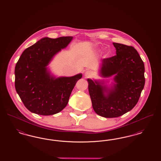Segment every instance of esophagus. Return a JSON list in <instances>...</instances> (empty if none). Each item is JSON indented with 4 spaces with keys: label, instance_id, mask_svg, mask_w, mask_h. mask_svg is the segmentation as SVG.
Returning <instances> with one entry per match:
<instances>
[{
    "label": "esophagus",
    "instance_id": "obj_1",
    "mask_svg": "<svg viewBox=\"0 0 161 161\" xmlns=\"http://www.w3.org/2000/svg\"><path fill=\"white\" fill-rule=\"evenodd\" d=\"M84 75H85V77H87V78H90V77H92L93 76V73L90 70H87L85 72Z\"/></svg>",
    "mask_w": 161,
    "mask_h": 161
}]
</instances>
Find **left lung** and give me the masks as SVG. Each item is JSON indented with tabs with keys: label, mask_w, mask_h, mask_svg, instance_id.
Returning <instances> with one entry per match:
<instances>
[{
	"label": "left lung",
	"mask_w": 161,
	"mask_h": 161,
	"mask_svg": "<svg viewBox=\"0 0 161 161\" xmlns=\"http://www.w3.org/2000/svg\"><path fill=\"white\" fill-rule=\"evenodd\" d=\"M115 56L102 60L101 74L116 75L114 88L107 91L99 83L88 79L89 92L94 111L105 118H116L136 106L145 84L144 64L133 46L113 43ZM108 95H104V92Z\"/></svg>",
	"instance_id": "8db88e82"
}]
</instances>
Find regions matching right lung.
I'll use <instances>...</instances> for the list:
<instances>
[{
    "instance_id": "1",
    "label": "right lung",
    "mask_w": 161,
    "mask_h": 161,
    "mask_svg": "<svg viewBox=\"0 0 161 161\" xmlns=\"http://www.w3.org/2000/svg\"><path fill=\"white\" fill-rule=\"evenodd\" d=\"M72 37L40 39L26 48L15 68V90L25 106L41 115L57 114L66 107L77 81L78 74L70 77H51L46 66L55 54L68 46Z\"/></svg>"
}]
</instances>
